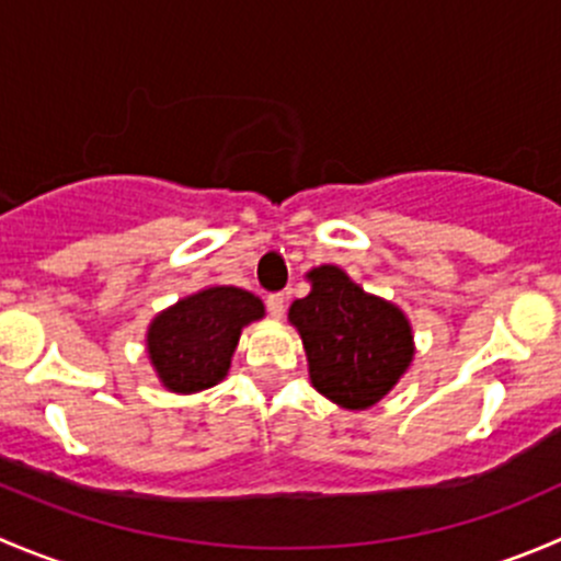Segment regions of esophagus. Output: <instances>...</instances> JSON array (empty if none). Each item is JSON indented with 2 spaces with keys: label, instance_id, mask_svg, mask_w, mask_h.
<instances>
[{
  "label": "esophagus",
  "instance_id": "1",
  "mask_svg": "<svg viewBox=\"0 0 561 561\" xmlns=\"http://www.w3.org/2000/svg\"><path fill=\"white\" fill-rule=\"evenodd\" d=\"M285 304H287L285 293H271V296L265 298V307H268L271 317H282V314H285Z\"/></svg>",
  "mask_w": 561,
  "mask_h": 561
}]
</instances>
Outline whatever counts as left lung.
Instances as JSON below:
<instances>
[{
    "mask_svg": "<svg viewBox=\"0 0 561 561\" xmlns=\"http://www.w3.org/2000/svg\"><path fill=\"white\" fill-rule=\"evenodd\" d=\"M312 293L290 307L304 339L309 377L347 410L377 404L412 360V333L393 304L366 296L336 265L309 271Z\"/></svg>",
    "mask_w": 561,
    "mask_h": 561,
    "instance_id": "8db88e82",
    "label": "left lung"
}]
</instances>
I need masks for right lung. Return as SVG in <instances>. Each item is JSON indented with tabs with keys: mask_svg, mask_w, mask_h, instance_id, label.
I'll list each match as a JSON object with an SVG mask.
<instances>
[{
	"mask_svg": "<svg viewBox=\"0 0 561 561\" xmlns=\"http://www.w3.org/2000/svg\"><path fill=\"white\" fill-rule=\"evenodd\" d=\"M263 304L241 287H208L162 312L149 328V358L175 393L211 388L228 375L241 328Z\"/></svg>",
	"mask_w": 561,
	"mask_h": 561,
	"instance_id": "add662e5",
	"label": "right lung"
}]
</instances>
